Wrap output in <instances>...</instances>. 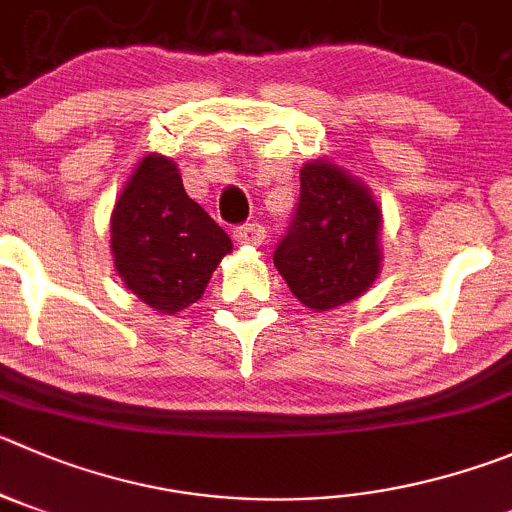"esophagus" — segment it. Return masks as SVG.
Returning <instances> with one entry per match:
<instances>
[{"mask_svg":"<svg viewBox=\"0 0 512 512\" xmlns=\"http://www.w3.org/2000/svg\"><path fill=\"white\" fill-rule=\"evenodd\" d=\"M267 232L262 224H245V227L234 229V242L237 245H250V247H260L265 242Z\"/></svg>","mask_w":512,"mask_h":512,"instance_id":"34e87169","label":"esophagus"}]
</instances>
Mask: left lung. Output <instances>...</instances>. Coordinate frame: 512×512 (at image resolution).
Returning a JSON list of instances; mask_svg holds the SVG:
<instances>
[{
    "label": "left lung",
    "mask_w": 512,
    "mask_h": 512,
    "mask_svg": "<svg viewBox=\"0 0 512 512\" xmlns=\"http://www.w3.org/2000/svg\"><path fill=\"white\" fill-rule=\"evenodd\" d=\"M384 214L361 179L328 159L300 169V202L275 267L305 308L323 313L351 303L381 272Z\"/></svg>",
    "instance_id": "obj_1"
}]
</instances>
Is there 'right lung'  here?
Wrapping results in <instances>:
<instances>
[{"mask_svg": "<svg viewBox=\"0 0 512 512\" xmlns=\"http://www.w3.org/2000/svg\"><path fill=\"white\" fill-rule=\"evenodd\" d=\"M232 252L229 234L184 191L179 166L146 154L111 212V255L123 285L148 308L174 315L197 303Z\"/></svg>", "mask_w": 512, "mask_h": 512, "instance_id": "add662e5", "label": "right lung"}]
</instances>
